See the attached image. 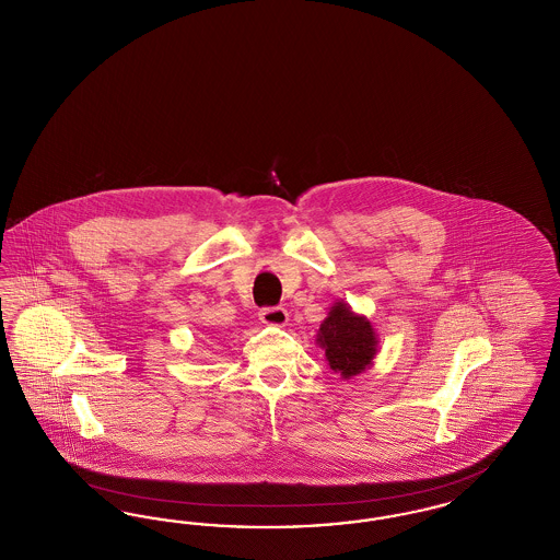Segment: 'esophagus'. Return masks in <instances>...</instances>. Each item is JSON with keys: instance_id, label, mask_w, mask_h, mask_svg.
<instances>
[{"instance_id": "1", "label": "esophagus", "mask_w": 560, "mask_h": 560, "mask_svg": "<svg viewBox=\"0 0 560 560\" xmlns=\"http://www.w3.org/2000/svg\"><path fill=\"white\" fill-rule=\"evenodd\" d=\"M288 319H290V315H288V311L281 308V306H268V308L260 311V320H262L265 325L283 327V325L288 323Z\"/></svg>"}]
</instances>
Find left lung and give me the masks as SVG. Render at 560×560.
Wrapping results in <instances>:
<instances>
[{"label": "left lung", "instance_id": "left-lung-1", "mask_svg": "<svg viewBox=\"0 0 560 560\" xmlns=\"http://www.w3.org/2000/svg\"><path fill=\"white\" fill-rule=\"evenodd\" d=\"M317 345L325 350L327 365L342 377L365 372L377 352L372 323L350 311L347 302H336L320 323Z\"/></svg>", "mask_w": 560, "mask_h": 560}]
</instances>
